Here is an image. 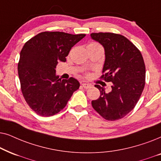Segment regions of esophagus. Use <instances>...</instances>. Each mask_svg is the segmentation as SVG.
I'll use <instances>...</instances> for the list:
<instances>
[{
	"instance_id": "34e87169",
	"label": "esophagus",
	"mask_w": 161,
	"mask_h": 161,
	"mask_svg": "<svg viewBox=\"0 0 161 161\" xmlns=\"http://www.w3.org/2000/svg\"><path fill=\"white\" fill-rule=\"evenodd\" d=\"M82 85V87L85 89H88V88H90V87H91V86H92L91 84H87V83H83Z\"/></svg>"
}]
</instances>
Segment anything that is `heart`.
Segmentation results:
<instances>
[{
    "label": "heart",
    "mask_w": 161,
    "mask_h": 161,
    "mask_svg": "<svg viewBox=\"0 0 161 161\" xmlns=\"http://www.w3.org/2000/svg\"><path fill=\"white\" fill-rule=\"evenodd\" d=\"M98 46H101L96 42H90V43L88 44V46H87V47H98Z\"/></svg>",
    "instance_id": "1"
}]
</instances>
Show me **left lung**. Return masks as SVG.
Returning <instances> with one entry per match:
<instances>
[{
  "label": "left lung",
  "instance_id": "1",
  "mask_svg": "<svg viewBox=\"0 0 161 161\" xmlns=\"http://www.w3.org/2000/svg\"><path fill=\"white\" fill-rule=\"evenodd\" d=\"M105 51V61L100 79L113 83L105 92L99 85L100 96L92 101L94 110L108 121L126 116L138 103L145 86L146 68L139 49L121 34L98 32L91 34Z\"/></svg>",
  "mask_w": 161,
  "mask_h": 161
}]
</instances>
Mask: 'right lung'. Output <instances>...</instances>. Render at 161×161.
Returning a JSON list of instances; mask_svg holds the SVG:
<instances>
[{"mask_svg": "<svg viewBox=\"0 0 161 161\" xmlns=\"http://www.w3.org/2000/svg\"><path fill=\"white\" fill-rule=\"evenodd\" d=\"M86 34L43 31L25 42L18 65L20 88L25 102L37 115L48 117L65 108L79 82L56 76L58 62H65L69 51Z\"/></svg>", "mask_w": 161, "mask_h": 161, "instance_id": "add662e5", "label": "right lung"}]
</instances>
